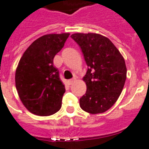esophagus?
Wrapping results in <instances>:
<instances>
[{
    "mask_svg": "<svg viewBox=\"0 0 149 149\" xmlns=\"http://www.w3.org/2000/svg\"><path fill=\"white\" fill-rule=\"evenodd\" d=\"M75 81H76V78H73V79H69V80L67 81V83H68V84H69V85H72V84H73Z\"/></svg>",
    "mask_w": 149,
    "mask_h": 149,
    "instance_id": "34e87169",
    "label": "esophagus"
}]
</instances>
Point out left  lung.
<instances>
[{
	"instance_id": "left-lung-1",
	"label": "left lung",
	"mask_w": 149,
	"mask_h": 149,
	"mask_svg": "<svg viewBox=\"0 0 149 149\" xmlns=\"http://www.w3.org/2000/svg\"><path fill=\"white\" fill-rule=\"evenodd\" d=\"M71 38L81 48L88 70L83 80L85 95L79 106L91 114L104 113L118 100L127 77L125 61L108 38L97 33H75Z\"/></svg>"
}]
</instances>
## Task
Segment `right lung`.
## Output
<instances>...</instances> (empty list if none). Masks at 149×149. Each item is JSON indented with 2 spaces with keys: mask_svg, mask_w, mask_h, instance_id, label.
Masks as SVG:
<instances>
[{
  "mask_svg": "<svg viewBox=\"0 0 149 149\" xmlns=\"http://www.w3.org/2000/svg\"><path fill=\"white\" fill-rule=\"evenodd\" d=\"M70 33L47 34L34 41L20 58L15 86L22 104L38 116L52 115L60 110L65 85L53 58Z\"/></svg>",
  "mask_w": 149,
  "mask_h": 149,
  "instance_id": "1",
  "label": "right lung"
}]
</instances>
